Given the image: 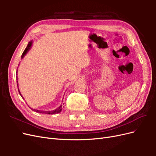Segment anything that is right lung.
Returning <instances> with one entry per match:
<instances>
[{
  "instance_id": "add662e5",
  "label": "right lung",
  "mask_w": 156,
  "mask_h": 156,
  "mask_svg": "<svg viewBox=\"0 0 156 156\" xmlns=\"http://www.w3.org/2000/svg\"><path fill=\"white\" fill-rule=\"evenodd\" d=\"M32 45V41L29 42V44H28L27 47L26 48V49H25L24 52L23 53V55H22V58L23 57V56H25V55L27 53V51H29L30 48V47ZM17 88H18V84H17ZM18 91H19V93H20V95L21 96V94L20 93V91L19 90V88H18ZM21 97L23 98V96H21ZM31 109L32 111H36L37 112H39V113H44V114H47V115H54V114H57V113H59L60 112H61V111H62V106H60L58 108H56V109L54 110V111H39V110H36V109H32V108H31Z\"/></svg>"
}]
</instances>
